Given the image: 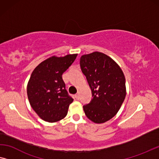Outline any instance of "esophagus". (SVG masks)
<instances>
[{
    "label": "esophagus",
    "instance_id": "esophagus-1",
    "mask_svg": "<svg viewBox=\"0 0 159 159\" xmlns=\"http://www.w3.org/2000/svg\"><path fill=\"white\" fill-rule=\"evenodd\" d=\"M75 98L76 99H79V98H80V96H79V93H76V94L75 95Z\"/></svg>",
    "mask_w": 159,
    "mask_h": 159
}]
</instances>
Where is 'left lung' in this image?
Wrapping results in <instances>:
<instances>
[{
  "mask_svg": "<svg viewBox=\"0 0 159 159\" xmlns=\"http://www.w3.org/2000/svg\"><path fill=\"white\" fill-rule=\"evenodd\" d=\"M80 65L93 97L84 106V112L94 123L106 122L116 115L126 97L123 71L115 60L100 52L82 55Z\"/></svg>",
  "mask_w": 159,
  "mask_h": 159,
  "instance_id": "obj_1",
  "label": "left lung"
}]
</instances>
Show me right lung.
Segmentation results:
<instances>
[{"label": "right lung", "mask_w": 159, "mask_h": 159, "mask_svg": "<svg viewBox=\"0 0 159 159\" xmlns=\"http://www.w3.org/2000/svg\"><path fill=\"white\" fill-rule=\"evenodd\" d=\"M77 55H53L38 65L32 73L27 84L28 99L34 111L44 121L57 122L68 114L73 99L67 92L62 75Z\"/></svg>", "instance_id": "add662e5"}]
</instances>
